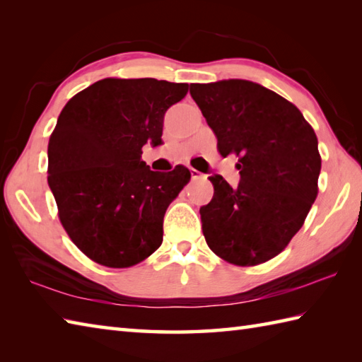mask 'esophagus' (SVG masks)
<instances>
[{
    "mask_svg": "<svg viewBox=\"0 0 362 362\" xmlns=\"http://www.w3.org/2000/svg\"><path fill=\"white\" fill-rule=\"evenodd\" d=\"M189 171H191V177H193V180H197V179H202V177H204V174H202V173H199V171H197V169H194V168H191V169H189Z\"/></svg>",
    "mask_w": 362,
    "mask_h": 362,
    "instance_id": "1",
    "label": "esophagus"
}]
</instances>
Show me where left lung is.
<instances>
[{"mask_svg": "<svg viewBox=\"0 0 362 362\" xmlns=\"http://www.w3.org/2000/svg\"><path fill=\"white\" fill-rule=\"evenodd\" d=\"M189 93L218 138L222 157L236 153L241 180L209 177L201 206L209 247L236 266H255L286 247L317 197V136L294 104L259 83L228 79L191 83Z\"/></svg>", "mask_w": 362, "mask_h": 362, "instance_id": "left-lung-1", "label": "left lung"}]
</instances>
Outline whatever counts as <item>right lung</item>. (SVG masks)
Masks as SVG:
<instances>
[{"mask_svg": "<svg viewBox=\"0 0 362 362\" xmlns=\"http://www.w3.org/2000/svg\"><path fill=\"white\" fill-rule=\"evenodd\" d=\"M188 83L107 78L60 112L48 144V183L68 236L107 267H130L163 241L166 209L191 179L188 168L151 171L146 143L158 146L163 118Z\"/></svg>", "mask_w": 362, "mask_h": 362, "instance_id": "add662e5", "label": "right lung"}]
</instances>
